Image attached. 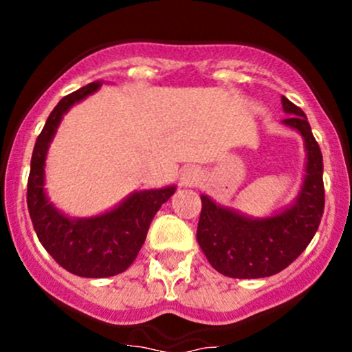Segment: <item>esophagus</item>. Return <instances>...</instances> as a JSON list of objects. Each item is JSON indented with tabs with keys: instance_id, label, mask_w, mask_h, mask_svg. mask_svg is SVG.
<instances>
[{
	"instance_id": "obj_1",
	"label": "esophagus",
	"mask_w": 352,
	"mask_h": 352,
	"mask_svg": "<svg viewBox=\"0 0 352 352\" xmlns=\"http://www.w3.org/2000/svg\"><path fill=\"white\" fill-rule=\"evenodd\" d=\"M199 180H201V172H199V168H196V166H189V168L184 170L182 182L186 184V186L189 187L197 186Z\"/></svg>"
}]
</instances>
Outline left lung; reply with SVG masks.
<instances>
[{"label": "left lung", "instance_id": "obj_1", "mask_svg": "<svg viewBox=\"0 0 352 352\" xmlns=\"http://www.w3.org/2000/svg\"><path fill=\"white\" fill-rule=\"evenodd\" d=\"M283 109L291 113L283 122L300 131L308 151L307 175L296 204L272 218L248 219L201 196L197 242L209 264L228 278L257 279L281 272L308 247L324 214L320 146L303 110L286 97H283Z\"/></svg>", "mask_w": 352, "mask_h": 352}]
</instances>
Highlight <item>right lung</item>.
<instances>
[{
  "instance_id": "obj_1",
  "label": "right lung",
  "mask_w": 352,
  "mask_h": 352,
  "mask_svg": "<svg viewBox=\"0 0 352 352\" xmlns=\"http://www.w3.org/2000/svg\"><path fill=\"white\" fill-rule=\"evenodd\" d=\"M102 81H94L61 98L35 141L27 184V206L38 240L61 267L81 278H109L126 271L146 240L156 211L175 192V187L141 190L119 208L90 219H71L52 208L44 192V163L49 143L63 113Z\"/></svg>"
}]
</instances>
